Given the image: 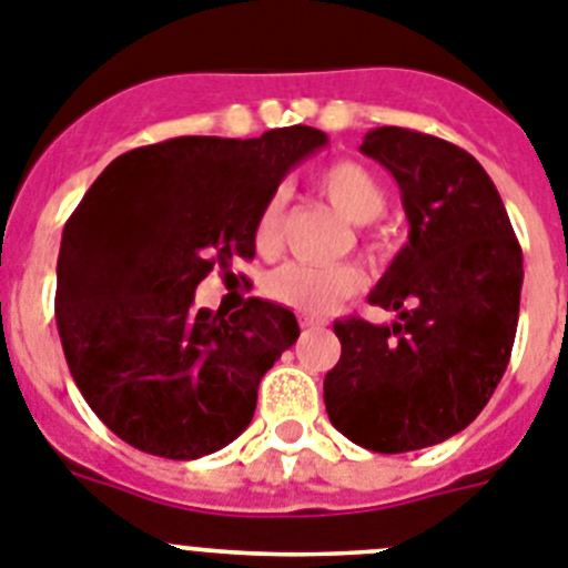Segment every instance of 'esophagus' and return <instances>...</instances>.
I'll return each instance as SVG.
<instances>
[{"label": "esophagus", "mask_w": 568, "mask_h": 568, "mask_svg": "<svg viewBox=\"0 0 568 568\" xmlns=\"http://www.w3.org/2000/svg\"><path fill=\"white\" fill-rule=\"evenodd\" d=\"M300 325H303V328H322V325H328V322L322 320V316L303 314V316H300Z\"/></svg>", "instance_id": "obj_1"}]
</instances>
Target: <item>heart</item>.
<instances>
[{
    "mask_svg": "<svg viewBox=\"0 0 568 568\" xmlns=\"http://www.w3.org/2000/svg\"><path fill=\"white\" fill-rule=\"evenodd\" d=\"M320 192L331 201V206L351 223L376 221L387 206L379 181L354 161L331 163L316 178ZM283 234V192H274L254 221V246L260 254H272L280 246ZM265 294L274 303L294 308L300 314H325L336 308L342 300L362 288V274L354 265H311L285 263L274 268L263 283Z\"/></svg>",
    "mask_w": 568,
    "mask_h": 568,
    "instance_id": "1",
    "label": "heart"
}]
</instances>
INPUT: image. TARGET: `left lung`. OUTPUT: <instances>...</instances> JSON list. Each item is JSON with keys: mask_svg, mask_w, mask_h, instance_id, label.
<instances>
[{"mask_svg": "<svg viewBox=\"0 0 568 568\" xmlns=\"http://www.w3.org/2000/svg\"><path fill=\"white\" fill-rule=\"evenodd\" d=\"M362 152L402 189L410 234L371 305L393 325L334 322L342 356L325 410L373 453H410L464 430L498 387L518 328L524 254L498 189L462 146L376 126Z\"/></svg>", "mask_w": 568, "mask_h": 568, "instance_id": "left-lung-1", "label": "left lung"}]
</instances>
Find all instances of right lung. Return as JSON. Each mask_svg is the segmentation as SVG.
Instances as JSON below:
<instances>
[{"mask_svg": "<svg viewBox=\"0 0 568 568\" xmlns=\"http://www.w3.org/2000/svg\"><path fill=\"white\" fill-rule=\"evenodd\" d=\"M328 144L314 126L183 135L124 152L64 223L55 325L87 405L119 438L192 462L246 430L265 371L300 336L252 296L223 316L195 288L254 257V221L291 166Z\"/></svg>", "mask_w": 568, "mask_h": 568, "instance_id": "1", "label": "right lung"}]
</instances>
